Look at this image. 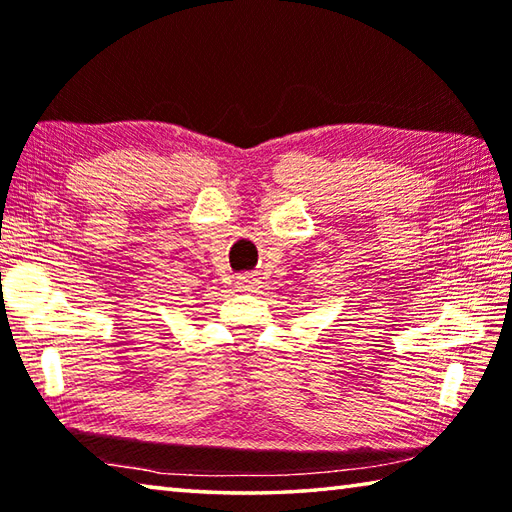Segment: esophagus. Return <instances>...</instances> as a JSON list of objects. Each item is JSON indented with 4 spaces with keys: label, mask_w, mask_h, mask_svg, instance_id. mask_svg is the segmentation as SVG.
Wrapping results in <instances>:
<instances>
[{
    "label": "esophagus",
    "mask_w": 512,
    "mask_h": 512,
    "mask_svg": "<svg viewBox=\"0 0 512 512\" xmlns=\"http://www.w3.org/2000/svg\"><path fill=\"white\" fill-rule=\"evenodd\" d=\"M255 284H257V280H255L253 275H239V277H237V287H239L241 291H253Z\"/></svg>",
    "instance_id": "34e87169"
}]
</instances>
